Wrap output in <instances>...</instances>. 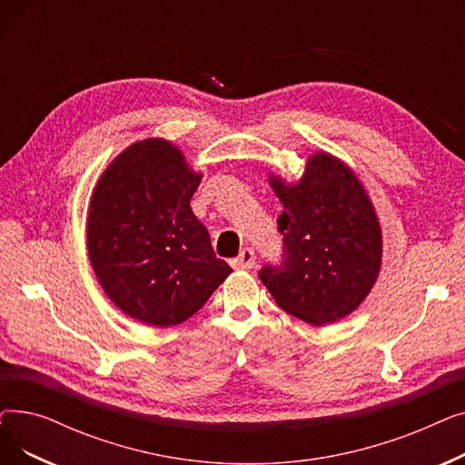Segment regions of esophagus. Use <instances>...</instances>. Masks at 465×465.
Instances as JSON below:
<instances>
[{"label":"esophagus","mask_w":465,"mask_h":465,"mask_svg":"<svg viewBox=\"0 0 465 465\" xmlns=\"http://www.w3.org/2000/svg\"><path fill=\"white\" fill-rule=\"evenodd\" d=\"M256 263V254L252 249H242L241 254L233 260V267L237 270H252Z\"/></svg>","instance_id":"1"}]
</instances>
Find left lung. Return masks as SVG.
Wrapping results in <instances>:
<instances>
[{
	"label": "left lung",
	"instance_id": "1",
	"mask_svg": "<svg viewBox=\"0 0 465 465\" xmlns=\"http://www.w3.org/2000/svg\"><path fill=\"white\" fill-rule=\"evenodd\" d=\"M270 184L284 211L277 224L282 262L258 277L275 303L312 326L345 319L373 288L382 258L375 207L354 171L328 153L307 160L303 177Z\"/></svg>",
	"mask_w": 465,
	"mask_h": 465
}]
</instances>
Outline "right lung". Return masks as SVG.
Wrapping results in <instances>:
<instances>
[{
	"mask_svg": "<svg viewBox=\"0 0 465 465\" xmlns=\"http://www.w3.org/2000/svg\"><path fill=\"white\" fill-rule=\"evenodd\" d=\"M200 183L177 146L154 137L122 151L94 188L90 263L109 300L143 324L188 321L232 273L190 209Z\"/></svg>",
	"mask_w": 465,
	"mask_h": 465,
	"instance_id": "1",
	"label": "right lung"
}]
</instances>
